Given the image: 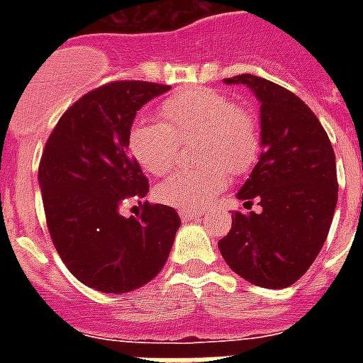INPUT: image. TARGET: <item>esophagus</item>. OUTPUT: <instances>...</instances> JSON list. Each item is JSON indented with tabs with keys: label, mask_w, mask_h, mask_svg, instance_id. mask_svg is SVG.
Instances as JSON below:
<instances>
[{
	"label": "esophagus",
	"mask_w": 363,
	"mask_h": 363,
	"mask_svg": "<svg viewBox=\"0 0 363 363\" xmlns=\"http://www.w3.org/2000/svg\"><path fill=\"white\" fill-rule=\"evenodd\" d=\"M182 222H194L199 220V213H194V211H181Z\"/></svg>",
	"instance_id": "34e87169"
}]
</instances>
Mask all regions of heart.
<instances>
[{"instance_id":"1","label":"heart","mask_w":363,"mask_h":363,"mask_svg":"<svg viewBox=\"0 0 363 363\" xmlns=\"http://www.w3.org/2000/svg\"><path fill=\"white\" fill-rule=\"evenodd\" d=\"M158 121H139L130 130L131 154L150 175L173 167L179 141L199 139L196 171H177L156 190L158 201L182 211H199L228 186V169L241 175L259 152L258 122L250 111L209 88H188L160 105Z\"/></svg>"}]
</instances>
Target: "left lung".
<instances>
[{"instance_id": "left-lung-1", "label": "left lung", "mask_w": 363, "mask_h": 363, "mask_svg": "<svg viewBox=\"0 0 363 363\" xmlns=\"http://www.w3.org/2000/svg\"><path fill=\"white\" fill-rule=\"evenodd\" d=\"M242 84L259 104L258 164L238 192L259 213H235L218 241L222 258L245 281L286 288L320 252L337 205L335 154L315 113L286 88L256 75L224 79Z\"/></svg>"}]
</instances>
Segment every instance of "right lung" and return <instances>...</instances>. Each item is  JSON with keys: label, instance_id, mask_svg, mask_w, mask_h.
I'll list each match as a JSON object with an SVG mask.
<instances>
[{"label": "right lung", "instance_id": "add662e5", "mask_svg": "<svg viewBox=\"0 0 363 363\" xmlns=\"http://www.w3.org/2000/svg\"><path fill=\"white\" fill-rule=\"evenodd\" d=\"M169 86L118 81L82 96L60 118L39 164L50 238L67 269L105 294L131 292L167 262L181 218L167 205L145 203L141 218L121 207L143 198L147 177L130 154L137 111Z\"/></svg>", "mask_w": 363, "mask_h": 363}]
</instances>
